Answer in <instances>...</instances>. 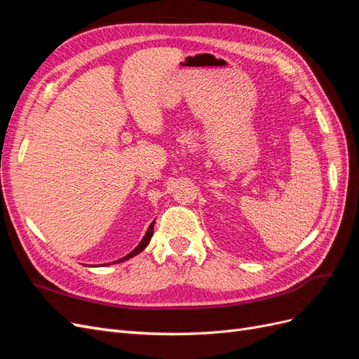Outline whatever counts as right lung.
Segmentation results:
<instances>
[{"instance_id":"1","label":"right lung","mask_w":359,"mask_h":359,"mask_svg":"<svg viewBox=\"0 0 359 359\" xmlns=\"http://www.w3.org/2000/svg\"><path fill=\"white\" fill-rule=\"evenodd\" d=\"M153 232H154V222L149 224V227H148V231H147V233H145V236L142 238V241L139 243V245L135 248V250H132V252H130L127 256H124V257H121V259H118V260H115L114 264H116V262H124V260H127V259H130V257H133V256H136V255H139L140 252H142V250H145V247L149 244V241H151V236H153ZM104 265V264H103ZM107 265V264H106ZM111 265V264H109Z\"/></svg>"}]
</instances>
